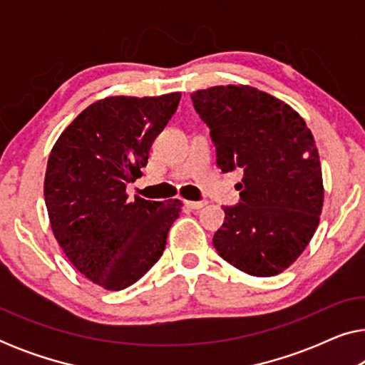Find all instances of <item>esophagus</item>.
Masks as SVG:
<instances>
[{
    "label": "esophagus",
    "instance_id": "esophagus-1",
    "mask_svg": "<svg viewBox=\"0 0 365 365\" xmlns=\"http://www.w3.org/2000/svg\"><path fill=\"white\" fill-rule=\"evenodd\" d=\"M184 204H186V207L189 209H201L206 206V201H186Z\"/></svg>",
    "mask_w": 365,
    "mask_h": 365
}]
</instances>
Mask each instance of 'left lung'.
<instances>
[{"instance_id": "8db88e82", "label": "left lung", "mask_w": 365, "mask_h": 365, "mask_svg": "<svg viewBox=\"0 0 365 365\" xmlns=\"http://www.w3.org/2000/svg\"><path fill=\"white\" fill-rule=\"evenodd\" d=\"M191 99L211 129L221 171H244L241 202L224 206L214 247L251 276L286 271L322 212V169L311 129L289 104L244 84L199 89Z\"/></svg>"}]
</instances>
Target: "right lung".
Returning <instances> with one entry per match:
<instances>
[{
	"mask_svg": "<svg viewBox=\"0 0 365 365\" xmlns=\"http://www.w3.org/2000/svg\"><path fill=\"white\" fill-rule=\"evenodd\" d=\"M179 99L104 98L78 114L49 154L44 201L54 237L79 272L109 291L129 287L158 262L181 212L179 199L126 194Z\"/></svg>",
	"mask_w": 365,
	"mask_h": 365,
	"instance_id": "add662e5",
	"label": "right lung"
}]
</instances>
